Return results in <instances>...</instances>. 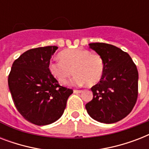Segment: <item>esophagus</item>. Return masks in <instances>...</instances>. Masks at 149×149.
<instances>
[{
	"instance_id": "1",
	"label": "esophagus",
	"mask_w": 149,
	"mask_h": 149,
	"mask_svg": "<svg viewBox=\"0 0 149 149\" xmlns=\"http://www.w3.org/2000/svg\"><path fill=\"white\" fill-rule=\"evenodd\" d=\"M83 92V91H78V90H74L73 91V93H80Z\"/></svg>"
}]
</instances>
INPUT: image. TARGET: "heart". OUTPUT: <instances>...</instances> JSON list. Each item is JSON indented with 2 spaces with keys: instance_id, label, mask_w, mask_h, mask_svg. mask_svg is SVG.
Returning <instances> with one entry per match:
<instances>
[{
  "instance_id": "obj_1",
  "label": "heart",
  "mask_w": 149,
  "mask_h": 149,
  "mask_svg": "<svg viewBox=\"0 0 149 149\" xmlns=\"http://www.w3.org/2000/svg\"><path fill=\"white\" fill-rule=\"evenodd\" d=\"M58 58L60 60L50 61L49 70L60 83H65L72 72L76 75L70 81L72 85L87 84L88 86H93L103 77L104 60L97 54L81 49H71L61 52Z\"/></svg>"
}]
</instances>
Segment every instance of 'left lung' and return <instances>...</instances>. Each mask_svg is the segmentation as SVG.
<instances>
[{"mask_svg": "<svg viewBox=\"0 0 149 149\" xmlns=\"http://www.w3.org/2000/svg\"><path fill=\"white\" fill-rule=\"evenodd\" d=\"M101 56L104 71L100 81L91 87L93 100L86 104L87 113L97 121L112 124L132 111L138 97L139 72L127 52L107 43H90Z\"/></svg>", "mask_w": 149, "mask_h": 149, "instance_id": "1", "label": "left lung"}]
</instances>
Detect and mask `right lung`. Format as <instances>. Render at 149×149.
Returning a JSON list of instances; mask_svg holds the SVG:
<instances>
[{"mask_svg": "<svg viewBox=\"0 0 149 149\" xmlns=\"http://www.w3.org/2000/svg\"><path fill=\"white\" fill-rule=\"evenodd\" d=\"M58 49L51 45L26 51L13 63L8 86L21 114L36 125H47L63 115L72 89L63 87L51 74L49 63Z\"/></svg>", "mask_w": 149, "mask_h": 149, "instance_id": "add662e5", "label": "right lung"}]
</instances>
